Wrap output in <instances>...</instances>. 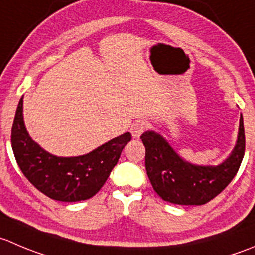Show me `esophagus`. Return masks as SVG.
<instances>
[{
    "label": "esophagus",
    "mask_w": 255,
    "mask_h": 255,
    "mask_svg": "<svg viewBox=\"0 0 255 255\" xmlns=\"http://www.w3.org/2000/svg\"><path fill=\"white\" fill-rule=\"evenodd\" d=\"M147 129V122L145 121H137L130 127V133L133 138H139L142 133Z\"/></svg>",
    "instance_id": "34e87169"
}]
</instances>
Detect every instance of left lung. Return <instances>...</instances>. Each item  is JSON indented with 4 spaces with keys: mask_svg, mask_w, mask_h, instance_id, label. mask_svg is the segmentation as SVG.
Returning a JSON list of instances; mask_svg holds the SVG:
<instances>
[{
    "mask_svg": "<svg viewBox=\"0 0 255 255\" xmlns=\"http://www.w3.org/2000/svg\"><path fill=\"white\" fill-rule=\"evenodd\" d=\"M140 139L145 147V170L153 189L163 201L180 206H202L218 196L236 177L246 150L242 115L236 145L218 165L187 162L154 130L144 132Z\"/></svg>",
    "mask_w": 255,
    "mask_h": 255,
    "instance_id": "obj_1",
    "label": "left lung"
}]
</instances>
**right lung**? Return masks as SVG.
Segmentation results:
<instances>
[{
	"label": "right lung",
	"instance_id": "add662e5",
	"mask_svg": "<svg viewBox=\"0 0 255 255\" xmlns=\"http://www.w3.org/2000/svg\"><path fill=\"white\" fill-rule=\"evenodd\" d=\"M130 139L127 132L87 154L57 157L29 137L23 121V97L17 106L11 132L14 158L24 177L39 192L59 202L86 201L98 193Z\"/></svg>",
	"mask_w": 255,
	"mask_h": 255
}]
</instances>
